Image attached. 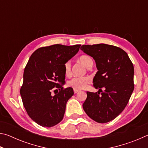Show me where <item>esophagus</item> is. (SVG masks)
Listing matches in <instances>:
<instances>
[{"mask_svg":"<svg viewBox=\"0 0 148 148\" xmlns=\"http://www.w3.org/2000/svg\"><path fill=\"white\" fill-rule=\"evenodd\" d=\"M79 89H74V93H77V92H79Z\"/></svg>","mask_w":148,"mask_h":148,"instance_id":"34e87169","label":"esophagus"}]
</instances>
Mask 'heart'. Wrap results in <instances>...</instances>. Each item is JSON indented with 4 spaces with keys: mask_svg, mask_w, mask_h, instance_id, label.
<instances>
[{
    "mask_svg": "<svg viewBox=\"0 0 148 148\" xmlns=\"http://www.w3.org/2000/svg\"><path fill=\"white\" fill-rule=\"evenodd\" d=\"M79 61L83 63L87 68L92 64V59L88 56L84 55L79 57ZM64 72L66 75L71 73V63L69 61L65 62L64 64ZM91 82V78L89 76H80L74 77L68 82V85L69 86L73 87L74 89H82L86 88L88 86V84Z\"/></svg>",
    "mask_w": 148,
    "mask_h": 148,
    "instance_id": "b5f03b06",
    "label": "heart"
}]
</instances>
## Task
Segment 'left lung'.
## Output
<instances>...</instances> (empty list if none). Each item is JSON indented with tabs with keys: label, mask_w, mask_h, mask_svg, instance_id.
<instances>
[{
	"label": "left lung",
	"mask_w": 148,
	"mask_h": 148,
	"mask_svg": "<svg viewBox=\"0 0 148 148\" xmlns=\"http://www.w3.org/2000/svg\"><path fill=\"white\" fill-rule=\"evenodd\" d=\"M80 49L96 62L98 71L93 86L99 89L96 92H87L83 108L96 122H109L121 113L131 98L134 87L133 64L126 52L117 46L99 44L83 45Z\"/></svg>",
	"instance_id": "8db88e82"
}]
</instances>
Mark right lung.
Segmentation results:
<instances>
[{"mask_svg":"<svg viewBox=\"0 0 148 148\" xmlns=\"http://www.w3.org/2000/svg\"><path fill=\"white\" fill-rule=\"evenodd\" d=\"M80 46L54 44L40 47L30 57L20 94L29 116L37 124L51 127L63 119L66 102L74 95L72 87H62L64 64L77 53ZM54 87L60 91L52 95Z\"/></svg>","mask_w":148,"mask_h":148,"instance_id":"add662e5","label":"right lung"}]
</instances>
